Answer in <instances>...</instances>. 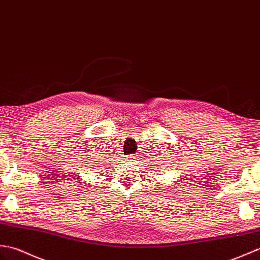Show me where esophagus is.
<instances>
[{"instance_id": "esophagus-1", "label": "esophagus", "mask_w": 260, "mask_h": 260, "mask_svg": "<svg viewBox=\"0 0 260 260\" xmlns=\"http://www.w3.org/2000/svg\"><path fill=\"white\" fill-rule=\"evenodd\" d=\"M132 158H133V157H132V156L129 155V156H127V158H126V159H127V160H129V161H131V160H133Z\"/></svg>"}]
</instances>
